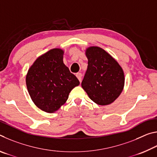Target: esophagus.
I'll list each match as a JSON object with an SVG mask.
<instances>
[{"label":"esophagus","mask_w":157,"mask_h":157,"mask_svg":"<svg viewBox=\"0 0 157 157\" xmlns=\"http://www.w3.org/2000/svg\"><path fill=\"white\" fill-rule=\"evenodd\" d=\"M76 77L77 78H78V79H79V82H82V73H78L76 74Z\"/></svg>","instance_id":"1"}]
</instances>
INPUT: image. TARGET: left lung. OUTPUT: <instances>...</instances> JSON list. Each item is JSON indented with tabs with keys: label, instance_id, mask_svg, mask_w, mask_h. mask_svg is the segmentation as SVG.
<instances>
[{
	"label": "left lung",
	"instance_id": "left-lung-1",
	"mask_svg": "<svg viewBox=\"0 0 157 157\" xmlns=\"http://www.w3.org/2000/svg\"><path fill=\"white\" fill-rule=\"evenodd\" d=\"M88 67L82 86L89 97L100 105L112 103L123 91L124 73L111 55L99 47L86 49Z\"/></svg>",
	"mask_w": 157,
	"mask_h": 157
}]
</instances>
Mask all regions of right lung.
Wrapping results in <instances>:
<instances>
[{
    "mask_svg": "<svg viewBox=\"0 0 157 157\" xmlns=\"http://www.w3.org/2000/svg\"><path fill=\"white\" fill-rule=\"evenodd\" d=\"M63 51L55 48L37 58L28 70L26 85L34 104L48 113L59 109L79 81L63 62Z\"/></svg>",
    "mask_w": 157,
    "mask_h": 157,
    "instance_id": "obj_1",
    "label": "right lung"
}]
</instances>
